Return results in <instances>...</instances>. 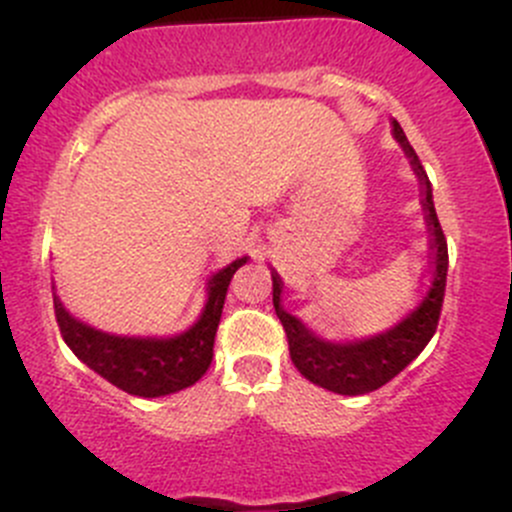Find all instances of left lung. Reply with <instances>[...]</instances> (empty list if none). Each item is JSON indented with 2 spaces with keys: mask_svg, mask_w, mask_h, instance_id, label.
Returning <instances> with one entry per match:
<instances>
[{
  "mask_svg": "<svg viewBox=\"0 0 512 512\" xmlns=\"http://www.w3.org/2000/svg\"><path fill=\"white\" fill-rule=\"evenodd\" d=\"M393 136L411 159L413 171H416L423 186V209H426L430 249H433V278H430V288L423 301L386 331L373 333V336L366 338H353V341H328V338L313 333L301 318L291 316L281 306L283 281L271 268L273 308H276V316L281 318L283 328H286L293 366L301 371L303 378L326 388V391L341 393V396H363V393L376 391V388L386 386L391 378H396L428 346L435 328H438L440 308H443L445 276H448V244H445L443 229H440L438 216H435L433 189H430L428 174L421 166V159L413 151L411 141L406 139L398 121H393Z\"/></svg>",
  "mask_w": 512,
  "mask_h": 512,
  "instance_id": "8db88e82",
  "label": "left lung"
}]
</instances>
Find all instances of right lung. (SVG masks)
<instances>
[{"instance_id": "1", "label": "right lung", "mask_w": 512, "mask_h": 512, "mask_svg": "<svg viewBox=\"0 0 512 512\" xmlns=\"http://www.w3.org/2000/svg\"><path fill=\"white\" fill-rule=\"evenodd\" d=\"M246 263L236 258L229 266L216 271L206 286V303L194 326L176 336H116L99 331L64 308L54 293V313L59 331L72 348L74 356L86 363L94 373L139 398H159L194 386L211 366L214 338L224 311L226 291Z\"/></svg>"}]
</instances>
